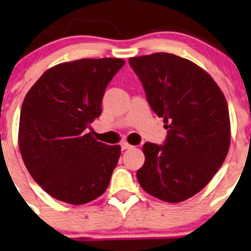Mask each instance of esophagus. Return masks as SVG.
Listing matches in <instances>:
<instances>
[{"mask_svg": "<svg viewBox=\"0 0 251 251\" xmlns=\"http://www.w3.org/2000/svg\"><path fill=\"white\" fill-rule=\"evenodd\" d=\"M131 148H132V146H131V144H128L127 142H123V143H121V149H123V150L131 149Z\"/></svg>", "mask_w": 251, "mask_h": 251, "instance_id": "obj_1", "label": "esophagus"}]
</instances>
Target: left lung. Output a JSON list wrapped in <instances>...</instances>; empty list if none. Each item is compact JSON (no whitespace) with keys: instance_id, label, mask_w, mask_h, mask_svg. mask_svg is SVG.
<instances>
[{"instance_id":"1","label":"left lung","mask_w":251,"mask_h":251,"mask_svg":"<svg viewBox=\"0 0 251 251\" xmlns=\"http://www.w3.org/2000/svg\"><path fill=\"white\" fill-rule=\"evenodd\" d=\"M128 62L168 130L165 144L143 146L138 183L161 201L183 202L201 191L226 159L231 143L227 102L214 79L190 60L155 52Z\"/></svg>"}]
</instances>
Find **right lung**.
I'll return each instance as SVG.
<instances>
[{
  "mask_svg": "<svg viewBox=\"0 0 251 251\" xmlns=\"http://www.w3.org/2000/svg\"><path fill=\"white\" fill-rule=\"evenodd\" d=\"M123 59H80L47 70L24 99L19 149L36 183L51 197L84 204L101 196L120 146L96 141L89 125L100 117L105 88Z\"/></svg>",
  "mask_w": 251,
  "mask_h": 251,
  "instance_id": "obj_1",
  "label": "right lung"
}]
</instances>
